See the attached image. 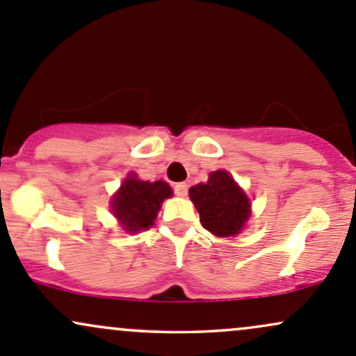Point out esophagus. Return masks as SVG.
I'll list each match as a JSON object with an SVG mask.
<instances>
[{
    "label": "esophagus",
    "mask_w": 356,
    "mask_h": 356,
    "mask_svg": "<svg viewBox=\"0 0 356 356\" xmlns=\"http://www.w3.org/2000/svg\"><path fill=\"white\" fill-rule=\"evenodd\" d=\"M173 188L178 197H186V193H188V185H186V183H177Z\"/></svg>",
    "instance_id": "esophagus-1"
}]
</instances>
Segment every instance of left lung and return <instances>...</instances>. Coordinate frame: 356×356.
<instances>
[{"mask_svg": "<svg viewBox=\"0 0 356 356\" xmlns=\"http://www.w3.org/2000/svg\"><path fill=\"white\" fill-rule=\"evenodd\" d=\"M204 229L217 238H231L243 231L251 216V202L225 170L212 171L207 183L190 188Z\"/></svg>", "mask_w": 356, "mask_h": 356, "instance_id": "1", "label": "left lung"}]
</instances>
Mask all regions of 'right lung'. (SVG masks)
I'll list each match as a JSON object with an SVG mask.
<instances>
[{"label": "right lung", "instance_id": "right-lung-1", "mask_svg": "<svg viewBox=\"0 0 356 356\" xmlns=\"http://www.w3.org/2000/svg\"><path fill=\"white\" fill-rule=\"evenodd\" d=\"M173 195L166 181H143L131 173L112 197V212L127 232L146 231L154 224L161 204Z\"/></svg>", "mask_w": 356, "mask_h": 356}]
</instances>
